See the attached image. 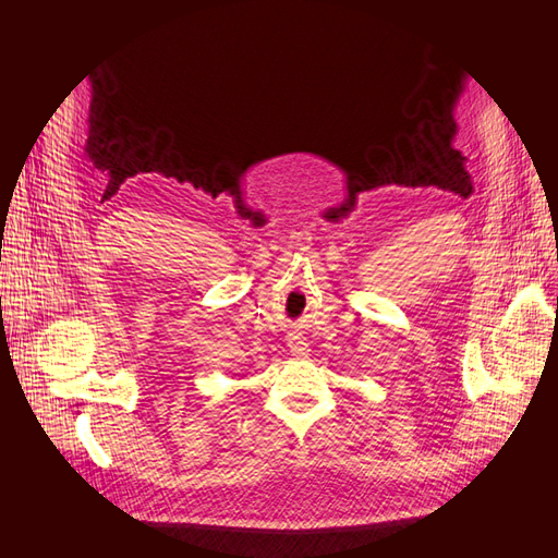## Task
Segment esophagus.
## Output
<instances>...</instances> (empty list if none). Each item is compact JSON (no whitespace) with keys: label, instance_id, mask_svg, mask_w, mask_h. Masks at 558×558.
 <instances>
[{"label":"esophagus","instance_id":"34e87169","mask_svg":"<svg viewBox=\"0 0 558 558\" xmlns=\"http://www.w3.org/2000/svg\"><path fill=\"white\" fill-rule=\"evenodd\" d=\"M289 347L293 351V356H307V353H310L307 342L300 340V337H289Z\"/></svg>","mask_w":558,"mask_h":558}]
</instances>
